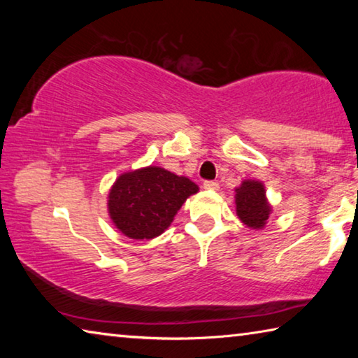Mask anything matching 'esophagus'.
I'll return each mask as SVG.
<instances>
[{
  "mask_svg": "<svg viewBox=\"0 0 358 358\" xmlns=\"http://www.w3.org/2000/svg\"><path fill=\"white\" fill-rule=\"evenodd\" d=\"M203 187H205V189L215 191V189H217V187H220V183H217L216 180H207V181H203Z\"/></svg>",
  "mask_w": 358,
  "mask_h": 358,
  "instance_id": "obj_1",
  "label": "esophagus"
}]
</instances>
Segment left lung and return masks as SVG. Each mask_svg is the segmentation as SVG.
Returning <instances> with one entry per match:
<instances>
[{
  "label": "left lung",
  "mask_w": 358,
  "mask_h": 358,
  "mask_svg": "<svg viewBox=\"0 0 358 358\" xmlns=\"http://www.w3.org/2000/svg\"><path fill=\"white\" fill-rule=\"evenodd\" d=\"M235 192L240 221L251 229H264L271 213V207L265 197V186L256 180H245Z\"/></svg>",
  "instance_id": "obj_1"
}]
</instances>
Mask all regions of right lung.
<instances>
[{
  "mask_svg": "<svg viewBox=\"0 0 358 358\" xmlns=\"http://www.w3.org/2000/svg\"><path fill=\"white\" fill-rule=\"evenodd\" d=\"M199 186L162 167L150 166L120 175L108 192V215L121 234L155 238L171 226L186 199Z\"/></svg>",
  "mask_w": 358,
  "mask_h": 358,
  "instance_id": "1",
  "label": "right lung"
}]
</instances>
